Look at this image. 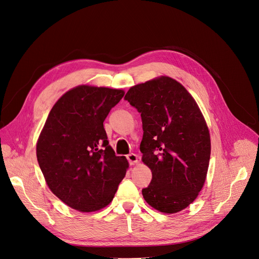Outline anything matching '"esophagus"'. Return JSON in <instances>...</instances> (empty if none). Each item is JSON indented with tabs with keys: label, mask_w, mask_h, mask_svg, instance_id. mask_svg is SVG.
Instances as JSON below:
<instances>
[{
	"label": "esophagus",
	"mask_w": 259,
	"mask_h": 259,
	"mask_svg": "<svg viewBox=\"0 0 259 259\" xmlns=\"http://www.w3.org/2000/svg\"><path fill=\"white\" fill-rule=\"evenodd\" d=\"M127 159H128L129 163L131 165H134V164H136L137 162H139V156H137V155L134 154V153H131V154L127 155Z\"/></svg>",
	"instance_id": "esophagus-1"
}]
</instances>
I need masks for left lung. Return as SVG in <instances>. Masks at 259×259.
<instances>
[{
  "instance_id": "8db88e82",
  "label": "left lung",
  "mask_w": 259,
  "mask_h": 259,
  "mask_svg": "<svg viewBox=\"0 0 259 259\" xmlns=\"http://www.w3.org/2000/svg\"><path fill=\"white\" fill-rule=\"evenodd\" d=\"M125 100L142 113L140 149L152 171L144 199L163 213L183 210L203 188L210 159V134L197 102L167 76L132 86Z\"/></svg>"
}]
</instances>
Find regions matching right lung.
Here are the masks:
<instances>
[{
  "instance_id": "right-lung-1",
  "label": "right lung",
  "mask_w": 259,
  "mask_h": 259,
  "mask_svg": "<svg viewBox=\"0 0 259 259\" xmlns=\"http://www.w3.org/2000/svg\"><path fill=\"white\" fill-rule=\"evenodd\" d=\"M123 90L78 85L51 109L36 144L45 180L57 198L81 212L100 210L113 200L129 167L115 156L103 126Z\"/></svg>"
}]
</instances>
